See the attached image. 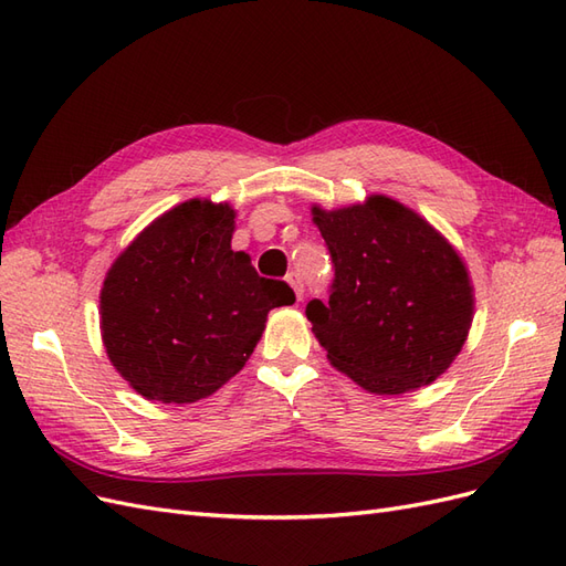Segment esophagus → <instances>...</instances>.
I'll list each match as a JSON object with an SVG mask.
<instances>
[{
  "label": "esophagus",
  "instance_id": "1",
  "mask_svg": "<svg viewBox=\"0 0 566 566\" xmlns=\"http://www.w3.org/2000/svg\"><path fill=\"white\" fill-rule=\"evenodd\" d=\"M287 283H290V287L295 290V297H297V300H302V297H304V283H302V279H300V273H297V271L290 273V276H287Z\"/></svg>",
  "mask_w": 566,
  "mask_h": 566
}]
</instances>
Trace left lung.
<instances>
[{
  "mask_svg": "<svg viewBox=\"0 0 566 566\" xmlns=\"http://www.w3.org/2000/svg\"><path fill=\"white\" fill-rule=\"evenodd\" d=\"M335 264L328 302L306 318L328 361L370 394L432 385L465 345L474 287L458 250L403 202L375 193L347 208L312 205Z\"/></svg>",
  "mask_w": 566,
  "mask_h": 566,
  "instance_id": "8db88e82",
  "label": "left lung"
}]
</instances>
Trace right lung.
I'll list each match as a JSON object with an SVG mask.
<instances>
[{"label":"right lung","mask_w":566,"mask_h":566,"mask_svg":"<svg viewBox=\"0 0 566 566\" xmlns=\"http://www.w3.org/2000/svg\"><path fill=\"white\" fill-rule=\"evenodd\" d=\"M235 210L191 198L134 238L101 287V339L115 370L148 401L208 399L245 366L273 306L293 304L233 252Z\"/></svg>","instance_id":"add662e5"}]
</instances>
